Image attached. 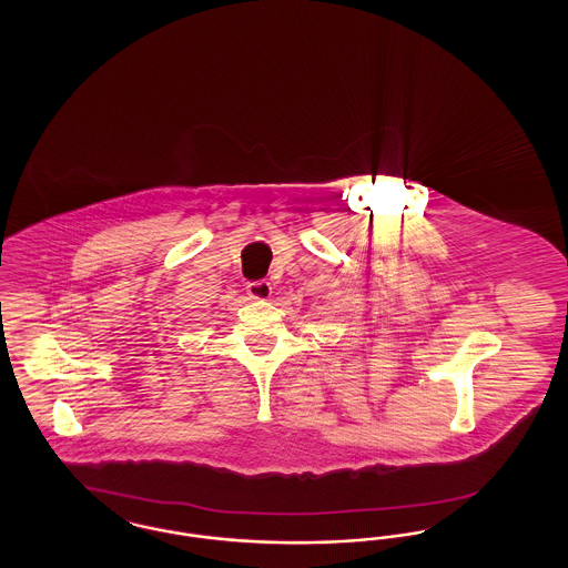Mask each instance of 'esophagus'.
Instances as JSON below:
<instances>
[{"label":"esophagus","mask_w":568,"mask_h":568,"mask_svg":"<svg viewBox=\"0 0 568 568\" xmlns=\"http://www.w3.org/2000/svg\"><path fill=\"white\" fill-rule=\"evenodd\" d=\"M246 294L251 300H268L272 294L271 283L268 281H253L246 285Z\"/></svg>","instance_id":"esophagus-1"}]
</instances>
